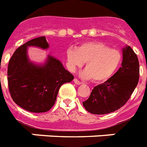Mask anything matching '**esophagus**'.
<instances>
[{"label": "esophagus", "mask_w": 147, "mask_h": 147, "mask_svg": "<svg viewBox=\"0 0 147 147\" xmlns=\"http://www.w3.org/2000/svg\"><path fill=\"white\" fill-rule=\"evenodd\" d=\"M74 83H76L77 85H81V84H83V83H82V82L79 81L77 79H76V78H75V79L74 80Z\"/></svg>", "instance_id": "obj_1"}]
</instances>
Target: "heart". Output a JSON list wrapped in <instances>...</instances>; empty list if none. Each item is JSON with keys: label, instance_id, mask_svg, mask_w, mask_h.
Listing matches in <instances>:
<instances>
[{"label": "heart", "instance_id": "heart-1", "mask_svg": "<svg viewBox=\"0 0 147 147\" xmlns=\"http://www.w3.org/2000/svg\"><path fill=\"white\" fill-rule=\"evenodd\" d=\"M70 67L75 69L86 62L83 77L95 83H102L110 79L120 67L122 55L120 51L111 49L102 42H88L77 49L70 48L67 52Z\"/></svg>", "mask_w": 147, "mask_h": 147}]
</instances>
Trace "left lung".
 Instances as JSON below:
<instances>
[{
	"label": "left lung",
	"instance_id": "1",
	"mask_svg": "<svg viewBox=\"0 0 147 147\" xmlns=\"http://www.w3.org/2000/svg\"><path fill=\"white\" fill-rule=\"evenodd\" d=\"M140 66L137 55L130 46L123 49L121 67L92 90L83 102L86 110L94 115H105L121 108L128 101L139 81Z\"/></svg>",
	"mask_w": 147,
	"mask_h": 147
}]
</instances>
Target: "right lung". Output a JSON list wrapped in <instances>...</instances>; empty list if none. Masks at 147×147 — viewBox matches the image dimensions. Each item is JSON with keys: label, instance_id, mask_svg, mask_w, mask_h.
Wrapping results in <instances>:
<instances>
[{"label": "right lung", "instance_id": "right-lung-1", "mask_svg": "<svg viewBox=\"0 0 147 147\" xmlns=\"http://www.w3.org/2000/svg\"><path fill=\"white\" fill-rule=\"evenodd\" d=\"M49 48L45 36L33 38L14 51L8 64L7 80L14 102L26 111L45 112L55 105L60 87L70 83L74 76L65 70L61 62L49 56L43 65L29 61L27 47Z\"/></svg>", "mask_w": 147, "mask_h": 147}]
</instances>
